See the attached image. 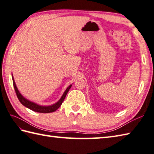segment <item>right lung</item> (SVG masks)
I'll list each match as a JSON object with an SVG mask.
<instances>
[{"instance_id":"obj_1","label":"right lung","mask_w":154,"mask_h":154,"mask_svg":"<svg viewBox=\"0 0 154 154\" xmlns=\"http://www.w3.org/2000/svg\"><path fill=\"white\" fill-rule=\"evenodd\" d=\"M12 81H13V85H14V88L15 90V92L16 94V96H17L18 100H20V102L22 103V104H23L24 106L28 108L30 110L35 111V112H41V113H50V112H53L54 111L56 110L59 107H60L63 101L64 100L65 97H66L67 94L68 93V91H69L70 88L71 87V85L70 86H69V87H67V89L65 90V91L64 92L63 96L61 97V98L60 99V100L58 101L57 103H56L55 104H53L51 106H40L38 104H35L32 102H30V101L28 100L27 99H26L24 97H23L22 96V94L19 93V91L17 89V87L16 86L15 82L14 81V79L12 78Z\"/></svg>"}]
</instances>
